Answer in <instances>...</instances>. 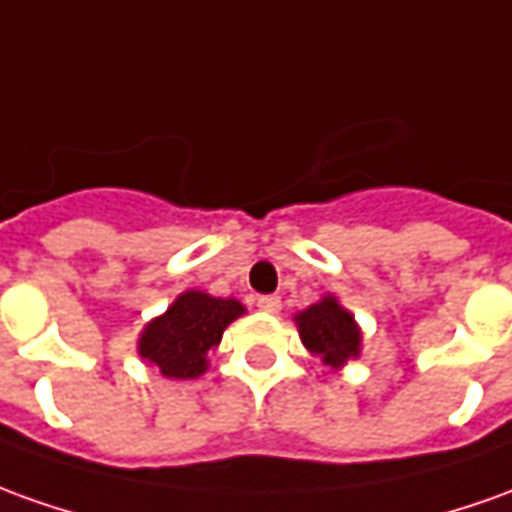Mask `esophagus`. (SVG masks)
I'll list each match as a JSON object with an SVG mask.
<instances>
[{
    "label": "esophagus",
    "mask_w": 512,
    "mask_h": 512,
    "mask_svg": "<svg viewBox=\"0 0 512 512\" xmlns=\"http://www.w3.org/2000/svg\"><path fill=\"white\" fill-rule=\"evenodd\" d=\"M256 306L267 312V315H276L278 309H281V298L278 295H262V298H256Z\"/></svg>",
    "instance_id": "1"
}]
</instances>
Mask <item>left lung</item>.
<instances>
[{"mask_svg": "<svg viewBox=\"0 0 512 512\" xmlns=\"http://www.w3.org/2000/svg\"><path fill=\"white\" fill-rule=\"evenodd\" d=\"M301 343L331 370L345 368L362 354V329L357 317L337 301V295H323L320 301L292 315Z\"/></svg>", "mask_w": 512, "mask_h": 512, "instance_id": "8db88e82", "label": "left lung"}]
</instances>
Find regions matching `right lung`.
<instances>
[{
  "mask_svg": "<svg viewBox=\"0 0 512 512\" xmlns=\"http://www.w3.org/2000/svg\"><path fill=\"white\" fill-rule=\"evenodd\" d=\"M242 315L245 306L236 298L186 290L167 312L144 323L136 351L167 379H197L209 370V354L220 345L222 331Z\"/></svg>",
  "mask_w": 512,
  "mask_h": 512,
  "instance_id": "right-lung-1",
  "label": "right lung"
}]
</instances>
